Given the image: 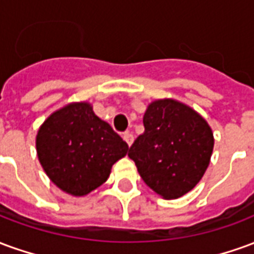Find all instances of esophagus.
Segmentation results:
<instances>
[{
    "label": "esophagus",
    "mask_w": 254,
    "mask_h": 254,
    "mask_svg": "<svg viewBox=\"0 0 254 254\" xmlns=\"http://www.w3.org/2000/svg\"><path fill=\"white\" fill-rule=\"evenodd\" d=\"M122 137H124V140L127 141V145H130V144L133 143V134L130 132H125V133H124V136H122Z\"/></svg>",
    "instance_id": "obj_1"
}]
</instances>
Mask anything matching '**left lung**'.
I'll return each mask as SVG.
<instances>
[{"instance_id": "8db88e82", "label": "left lung", "mask_w": 254, "mask_h": 254, "mask_svg": "<svg viewBox=\"0 0 254 254\" xmlns=\"http://www.w3.org/2000/svg\"><path fill=\"white\" fill-rule=\"evenodd\" d=\"M145 130L127 156L154 191L171 200L184 196L201 180L212 155L213 134L207 121L173 99L152 102L143 118Z\"/></svg>"}]
</instances>
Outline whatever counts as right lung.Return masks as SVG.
I'll use <instances>...</instances> for the list:
<instances>
[{
  "label": "right lung",
  "mask_w": 254,
  "mask_h": 254,
  "mask_svg": "<svg viewBox=\"0 0 254 254\" xmlns=\"http://www.w3.org/2000/svg\"><path fill=\"white\" fill-rule=\"evenodd\" d=\"M127 144L88 103H72L53 113L36 136L42 167L60 189L84 196L107 181Z\"/></svg>",
  "instance_id": "obj_1"
}]
</instances>
